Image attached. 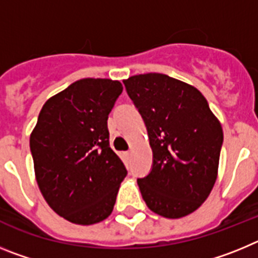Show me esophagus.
Here are the masks:
<instances>
[{"label":"esophagus","mask_w":258,"mask_h":258,"mask_svg":"<svg viewBox=\"0 0 258 258\" xmlns=\"http://www.w3.org/2000/svg\"><path fill=\"white\" fill-rule=\"evenodd\" d=\"M126 155H127V156H131V155H132V150H131V151H127Z\"/></svg>","instance_id":"1"}]
</instances>
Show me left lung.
<instances>
[{"label": "left lung", "instance_id": "1", "mask_svg": "<svg viewBox=\"0 0 258 258\" xmlns=\"http://www.w3.org/2000/svg\"><path fill=\"white\" fill-rule=\"evenodd\" d=\"M143 117L152 149V169L138 178L147 207L165 218L197 211L209 197L218 173L223 132L204 95L163 74L124 80Z\"/></svg>", "mask_w": 258, "mask_h": 258}]
</instances>
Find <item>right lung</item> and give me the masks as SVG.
<instances>
[{
    "instance_id": "obj_1",
    "label": "right lung",
    "mask_w": 258,
    "mask_h": 258,
    "mask_svg": "<svg viewBox=\"0 0 258 258\" xmlns=\"http://www.w3.org/2000/svg\"><path fill=\"white\" fill-rule=\"evenodd\" d=\"M120 81L83 79L49 98L29 138L38 187L50 208L77 225L112 213L127 172L109 147L107 120Z\"/></svg>"
}]
</instances>
